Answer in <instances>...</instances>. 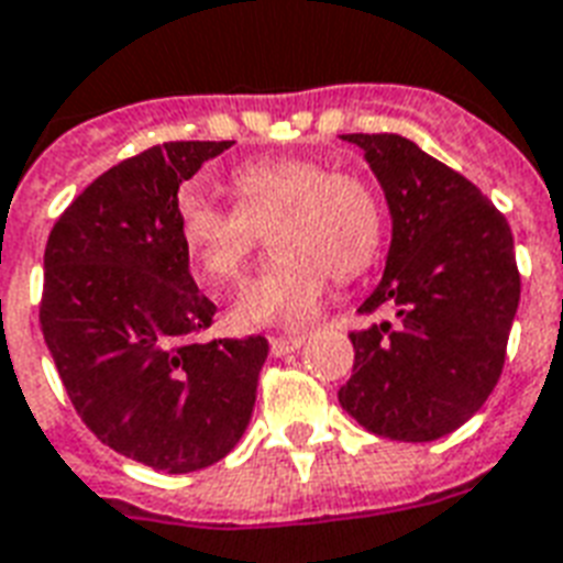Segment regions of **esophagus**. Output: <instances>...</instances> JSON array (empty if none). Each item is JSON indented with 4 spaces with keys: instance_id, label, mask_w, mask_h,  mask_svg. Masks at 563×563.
<instances>
[{
    "instance_id": "34e87169",
    "label": "esophagus",
    "mask_w": 563,
    "mask_h": 563,
    "mask_svg": "<svg viewBox=\"0 0 563 563\" xmlns=\"http://www.w3.org/2000/svg\"><path fill=\"white\" fill-rule=\"evenodd\" d=\"M306 344V338H269V353L273 356H287V353H294V350H299V346Z\"/></svg>"
}]
</instances>
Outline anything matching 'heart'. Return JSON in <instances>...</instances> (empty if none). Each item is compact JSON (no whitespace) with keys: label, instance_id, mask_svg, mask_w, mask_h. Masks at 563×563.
Wrapping results in <instances>:
<instances>
[{"label":"heart","instance_id":"b5f03b06","mask_svg":"<svg viewBox=\"0 0 563 563\" xmlns=\"http://www.w3.org/2000/svg\"><path fill=\"white\" fill-rule=\"evenodd\" d=\"M236 210L196 192L177 201V231L207 285H231L261 231L276 255L249 278L231 308L236 329H297L320 311L329 276H356L379 249L383 219L358 177L335 175L306 156H266L231 175Z\"/></svg>","mask_w":563,"mask_h":563}]
</instances>
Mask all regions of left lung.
I'll use <instances>...</instances> for the list:
<instances>
[{
    "label": "left lung",
    "mask_w": 563,
    "mask_h": 563,
    "mask_svg": "<svg viewBox=\"0 0 563 563\" xmlns=\"http://www.w3.org/2000/svg\"><path fill=\"white\" fill-rule=\"evenodd\" d=\"M383 186L391 246L358 311L391 308L395 327L353 332L346 416L397 442H433L484 407L505 365L519 306L507 219L454 168L397 133H346Z\"/></svg>",
    "instance_id": "obj_1"
}]
</instances>
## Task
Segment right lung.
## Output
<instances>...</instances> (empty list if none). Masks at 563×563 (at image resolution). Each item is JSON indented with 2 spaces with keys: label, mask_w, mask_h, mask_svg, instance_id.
Returning <instances> with one entry per match:
<instances>
[{
  "label": "right lung",
  "mask_w": 563,
  "mask_h": 563,
  "mask_svg": "<svg viewBox=\"0 0 563 563\" xmlns=\"http://www.w3.org/2000/svg\"><path fill=\"white\" fill-rule=\"evenodd\" d=\"M234 142H166L74 198L44 252L41 329L103 445L186 475L219 463L255 409L266 338L198 344L217 306L189 276L177 189Z\"/></svg>",
  "instance_id": "add662e5"
}]
</instances>
